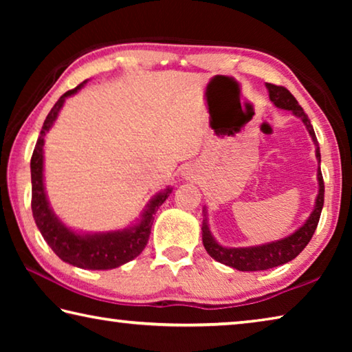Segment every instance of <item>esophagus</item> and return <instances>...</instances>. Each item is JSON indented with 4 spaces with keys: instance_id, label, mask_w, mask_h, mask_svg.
Masks as SVG:
<instances>
[{
    "instance_id": "34e87169",
    "label": "esophagus",
    "mask_w": 352,
    "mask_h": 352,
    "mask_svg": "<svg viewBox=\"0 0 352 352\" xmlns=\"http://www.w3.org/2000/svg\"><path fill=\"white\" fill-rule=\"evenodd\" d=\"M182 177L184 178V180L194 182V180H197V170H195L192 164H186V166H183V169H182Z\"/></svg>"
}]
</instances>
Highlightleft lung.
<instances>
[{"label": "left lung", "instance_id": "left-lung-1", "mask_svg": "<svg viewBox=\"0 0 352 352\" xmlns=\"http://www.w3.org/2000/svg\"><path fill=\"white\" fill-rule=\"evenodd\" d=\"M267 91H269V98L273 102V105L278 107V109L289 110L294 113L296 118H300L302 124H305L309 135L315 144V157H317V162L320 164L321 155H320V147L317 136H315L314 127L311 121H309L307 115L305 110L301 109V105L298 104V100L292 96V93L284 87L273 85V83H265ZM317 180H318V194L317 199H315L314 210L311 216L306 219V222L302 223L300 228L295 230L294 233L283 237L279 241H272L267 243H261V245H253V247H223L214 239V236L210 230V223H208L206 217V208H204V223H201V241H204V247L211 256L212 259L217 262H222V264L233 267L236 270L241 272H259V270H269L273 267L283 265L285 262L295 259L298 254H300L302 250L306 248L309 241L312 239V236L317 230L318 220L321 210H323L324 204V183H323V175H321L320 166L317 170Z\"/></svg>", "mask_w": 352, "mask_h": 352}]
</instances>
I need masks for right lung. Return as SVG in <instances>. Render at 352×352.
I'll return each instance as SVG.
<instances>
[{"mask_svg":"<svg viewBox=\"0 0 352 352\" xmlns=\"http://www.w3.org/2000/svg\"><path fill=\"white\" fill-rule=\"evenodd\" d=\"M87 82L88 80H83L74 90H69L62 94L56 105L47 113L31 158V205L32 216L41 236L47 242V245L52 248V252L63 262H68L71 265L85 270H110L135 259L144 250L148 236H151L155 212L164 204L174 188L168 186L166 189L160 190L157 195H153L148 200L144 210H142L140 219H136L135 223L129 225L122 230L102 231V233H87V231H77L71 228V226L65 225L58 219V216H56L54 210L51 208L50 200H47L45 188V136L50 132L51 127L54 126L65 100L82 90Z\"/></svg>","mask_w":352,"mask_h":352,"instance_id":"obj_1","label":"right lung"}]
</instances>
